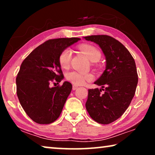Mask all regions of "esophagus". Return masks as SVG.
<instances>
[{
  "label": "esophagus",
  "instance_id": "34e87169",
  "mask_svg": "<svg viewBox=\"0 0 155 155\" xmlns=\"http://www.w3.org/2000/svg\"><path fill=\"white\" fill-rule=\"evenodd\" d=\"M77 88H78V86L77 85H72V90H76Z\"/></svg>",
  "mask_w": 155,
  "mask_h": 155
}]
</instances>
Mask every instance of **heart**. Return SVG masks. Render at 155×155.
Masks as SVG:
<instances>
[{"instance_id": "b5f03b06", "label": "heart", "mask_w": 155, "mask_h": 155, "mask_svg": "<svg viewBox=\"0 0 155 155\" xmlns=\"http://www.w3.org/2000/svg\"><path fill=\"white\" fill-rule=\"evenodd\" d=\"M79 49L91 61H98L101 58V52L99 50L91 44H84L79 46ZM72 58V52L70 48H65L59 55V64L62 68L67 69L70 66ZM66 79L74 85H82L85 81L93 79L91 73H83L77 71H72L66 74Z\"/></svg>"}]
</instances>
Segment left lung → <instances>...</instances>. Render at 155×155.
I'll list each match as a JSON object with an SVG mask.
<instances>
[{
  "mask_svg": "<svg viewBox=\"0 0 155 155\" xmlns=\"http://www.w3.org/2000/svg\"><path fill=\"white\" fill-rule=\"evenodd\" d=\"M98 44L106 57V69L94 83L99 90H88L85 107L90 117L102 124H108L122 116L134 97L138 82L135 60L127 48L107 35L84 37ZM102 91H104L103 93Z\"/></svg>",
  "mask_w": 155,
  "mask_h": 155,
  "instance_id": "8db88e82",
  "label": "left lung"
}]
</instances>
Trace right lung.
Segmentation results:
<instances>
[{
    "instance_id": "obj_1",
    "label": "right lung",
    "mask_w": 155,
    "mask_h": 155,
    "mask_svg": "<svg viewBox=\"0 0 155 155\" xmlns=\"http://www.w3.org/2000/svg\"><path fill=\"white\" fill-rule=\"evenodd\" d=\"M80 38H58L46 41L26 57L16 77V93L26 114L38 124H48L58 118L72 90V84L51 87L64 78L59 55Z\"/></svg>"
}]
</instances>
